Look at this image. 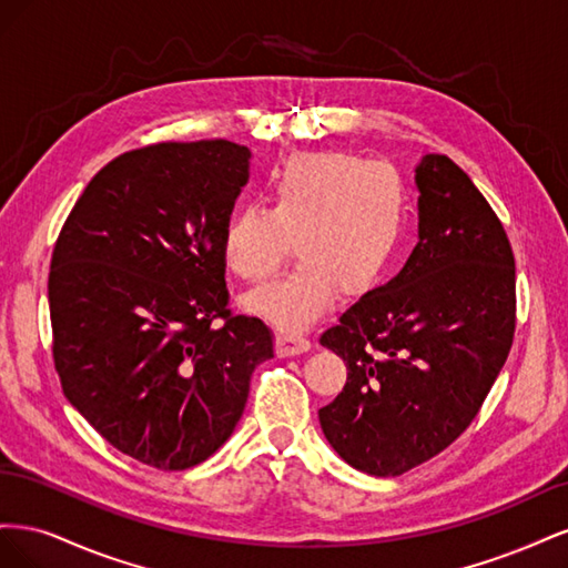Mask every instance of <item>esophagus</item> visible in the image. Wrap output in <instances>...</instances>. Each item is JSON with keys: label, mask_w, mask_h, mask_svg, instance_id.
Wrapping results in <instances>:
<instances>
[{"label": "esophagus", "mask_w": 568, "mask_h": 568, "mask_svg": "<svg viewBox=\"0 0 568 568\" xmlns=\"http://www.w3.org/2000/svg\"><path fill=\"white\" fill-rule=\"evenodd\" d=\"M305 351H311V341H307L303 334L294 329H280L277 332V355L288 357V355H301Z\"/></svg>", "instance_id": "1"}]
</instances>
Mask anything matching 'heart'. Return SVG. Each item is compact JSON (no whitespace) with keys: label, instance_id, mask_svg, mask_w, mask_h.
<instances>
[{"label":"heart","instance_id":"1","mask_svg":"<svg viewBox=\"0 0 568 568\" xmlns=\"http://www.w3.org/2000/svg\"><path fill=\"white\" fill-rule=\"evenodd\" d=\"M265 203L239 209L222 236L227 267L246 282L277 274L296 244L301 265L255 288L244 307L301 329L332 307L336 288L355 296L384 277L405 234V186L386 163L317 151L284 161L265 182Z\"/></svg>","mask_w":568,"mask_h":568}]
</instances>
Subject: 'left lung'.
Segmentation results:
<instances>
[{
	"instance_id": "1",
	"label": "left lung",
	"mask_w": 568,
	"mask_h": 568,
	"mask_svg": "<svg viewBox=\"0 0 568 568\" xmlns=\"http://www.w3.org/2000/svg\"><path fill=\"white\" fill-rule=\"evenodd\" d=\"M419 244L320 336L348 379L320 409L353 469L400 476L471 424L514 338V253L484 194L440 153L415 170Z\"/></svg>"
}]
</instances>
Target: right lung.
<instances>
[{"mask_svg": "<svg viewBox=\"0 0 568 568\" xmlns=\"http://www.w3.org/2000/svg\"><path fill=\"white\" fill-rule=\"evenodd\" d=\"M251 151L227 140L128 151L92 178L49 270L63 395L113 448L163 471L209 459L274 357L232 315L222 236Z\"/></svg>", "mask_w": 568, "mask_h": 568, "instance_id": "1", "label": "right lung"}]
</instances>
